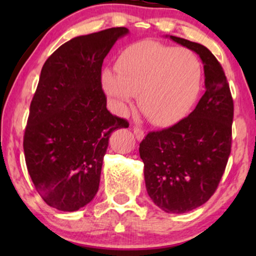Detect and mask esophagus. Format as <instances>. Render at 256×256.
<instances>
[{"label": "esophagus", "mask_w": 256, "mask_h": 256, "mask_svg": "<svg viewBox=\"0 0 256 256\" xmlns=\"http://www.w3.org/2000/svg\"><path fill=\"white\" fill-rule=\"evenodd\" d=\"M134 134L138 140H143V137H144V131H143L142 128H138V126H134Z\"/></svg>", "instance_id": "1"}]
</instances>
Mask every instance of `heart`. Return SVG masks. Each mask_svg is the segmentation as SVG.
<instances>
[{"label": "heart", "instance_id": "obj_1", "mask_svg": "<svg viewBox=\"0 0 256 256\" xmlns=\"http://www.w3.org/2000/svg\"><path fill=\"white\" fill-rule=\"evenodd\" d=\"M101 80L118 110L138 96L140 110L152 124L168 126L185 116L195 104L202 68L188 49L146 40L124 50L116 70H104Z\"/></svg>", "mask_w": 256, "mask_h": 256}]
</instances>
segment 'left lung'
Returning a JSON list of instances; mask_svg holds the SVG:
<instances>
[{"mask_svg":"<svg viewBox=\"0 0 256 256\" xmlns=\"http://www.w3.org/2000/svg\"><path fill=\"white\" fill-rule=\"evenodd\" d=\"M167 37V36H166ZM204 64L206 91L186 118L140 144L148 195L166 213H186L216 192L231 152L234 100L222 64L202 44L168 36Z\"/></svg>","mask_w":256,"mask_h":256,"instance_id":"obj_1","label":"left lung"}]
</instances>
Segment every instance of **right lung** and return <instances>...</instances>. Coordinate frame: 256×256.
Instances as JSON below:
<instances>
[{
  "label": "right lung",
  "mask_w": 256,
  "mask_h": 256,
  "mask_svg": "<svg viewBox=\"0 0 256 256\" xmlns=\"http://www.w3.org/2000/svg\"><path fill=\"white\" fill-rule=\"evenodd\" d=\"M126 28L72 38L40 71L24 134L28 174L46 204L64 212L86 206L98 190L110 134L128 128L110 114L102 90L104 58Z\"/></svg>",
  "instance_id": "add662e5"
}]
</instances>
